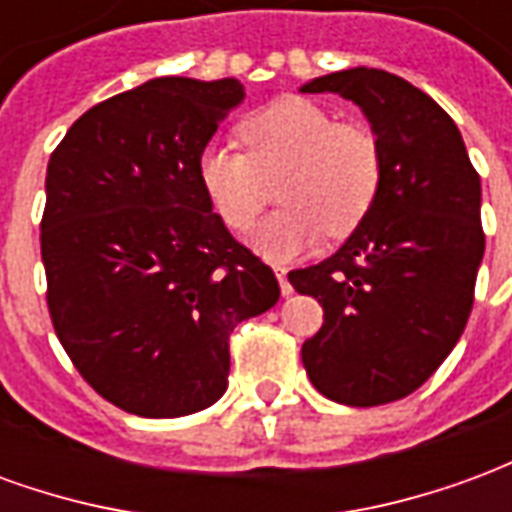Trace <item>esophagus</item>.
Segmentation results:
<instances>
[{"mask_svg":"<svg viewBox=\"0 0 512 512\" xmlns=\"http://www.w3.org/2000/svg\"><path fill=\"white\" fill-rule=\"evenodd\" d=\"M274 271H277L279 290H282V296H290V293H293V288H290V282H288V268H274Z\"/></svg>","mask_w":512,"mask_h":512,"instance_id":"34e87169","label":"esophagus"}]
</instances>
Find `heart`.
<instances>
[{"label": "heart", "mask_w": 512, "mask_h": 512, "mask_svg": "<svg viewBox=\"0 0 512 512\" xmlns=\"http://www.w3.org/2000/svg\"><path fill=\"white\" fill-rule=\"evenodd\" d=\"M246 153L205 145L197 158L202 194L233 230H249L268 202V180L279 183L288 208L249 235L268 260H290L329 230L351 235L365 222L381 186V153L362 126L334 123L307 98H279L241 123Z\"/></svg>", "instance_id": "heart-1"}]
</instances>
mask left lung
I'll return each instance as SVG.
<instances>
[{
    "label": "left lung",
    "mask_w": 512,
    "mask_h": 512,
    "mask_svg": "<svg viewBox=\"0 0 512 512\" xmlns=\"http://www.w3.org/2000/svg\"><path fill=\"white\" fill-rule=\"evenodd\" d=\"M301 93L354 101L381 153L365 222L332 257L288 274L323 307L301 362L334 403L384 406L425 384L469 321L485 252L480 175L452 117L395 73L348 68Z\"/></svg>",
    "instance_id": "1"
}]
</instances>
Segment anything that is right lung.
Here are the masks:
<instances>
[{
    "label": "right lung",
    "mask_w": 512,
    "mask_h": 512,
    "mask_svg": "<svg viewBox=\"0 0 512 512\" xmlns=\"http://www.w3.org/2000/svg\"><path fill=\"white\" fill-rule=\"evenodd\" d=\"M244 98L238 79H150L84 112L49 158L40 255L54 332L84 381L136 417L213 406L233 329L279 299L197 178Z\"/></svg>",
    "instance_id": "1"
}]
</instances>
